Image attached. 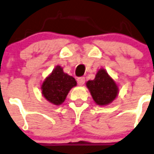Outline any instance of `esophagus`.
<instances>
[{"mask_svg":"<svg viewBox=\"0 0 154 154\" xmlns=\"http://www.w3.org/2000/svg\"><path fill=\"white\" fill-rule=\"evenodd\" d=\"M85 78L84 77L77 78V83H78V85H83L84 84H85Z\"/></svg>","mask_w":154,"mask_h":154,"instance_id":"34e87169","label":"esophagus"}]
</instances>
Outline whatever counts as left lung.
Instances as JSON below:
<instances>
[{
	"label": "left lung",
	"mask_w": 154,
	"mask_h": 154,
	"mask_svg": "<svg viewBox=\"0 0 154 154\" xmlns=\"http://www.w3.org/2000/svg\"><path fill=\"white\" fill-rule=\"evenodd\" d=\"M86 86L94 102L99 106L108 105L119 94L117 84L103 68L97 71L94 80L86 82Z\"/></svg>",
	"instance_id": "8db88e82"
}]
</instances>
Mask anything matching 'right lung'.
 I'll return each instance as SVG.
<instances>
[{
    "label": "right lung",
    "mask_w": 154,
    "mask_h": 154,
    "mask_svg": "<svg viewBox=\"0 0 154 154\" xmlns=\"http://www.w3.org/2000/svg\"><path fill=\"white\" fill-rule=\"evenodd\" d=\"M75 86L74 77L64 73L62 66H57L49 74L41 85L42 97L54 105H61L66 100L69 92Z\"/></svg>",
    "instance_id": "add662e5"
}]
</instances>
